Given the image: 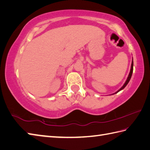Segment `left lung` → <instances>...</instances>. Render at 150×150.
<instances>
[{"mask_svg": "<svg viewBox=\"0 0 150 150\" xmlns=\"http://www.w3.org/2000/svg\"><path fill=\"white\" fill-rule=\"evenodd\" d=\"M133 69H134V62H133V60H132V66H131V70H130V72H129V76H128V78H127V79H126V82H125V83L124 84V85H123L122 87L119 90V91H117V92H116L115 93H117L118 92H119L120 91H121L122 89H123L124 88L125 86L127 85V84L128 83V82L129 81V80H130V79H131V77H132V72H133Z\"/></svg>", "mask_w": 150, "mask_h": 150, "instance_id": "1", "label": "left lung"}]
</instances>
